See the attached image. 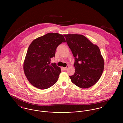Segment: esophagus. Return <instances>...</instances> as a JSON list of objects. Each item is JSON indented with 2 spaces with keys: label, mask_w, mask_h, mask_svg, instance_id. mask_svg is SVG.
Wrapping results in <instances>:
<instances>
[{
  "label": "esophagus",
  "mask_w": 123,
  "mask_h": 123,
  "mask_svg": "<svg viewBox=\"0 0 123 123\" xmlns=\"http://www.w3.org/2000/svg\"><path fill=\"white\" fill-rule=\"evenodd\" d=\"M69 66H67L66 67H65V68H63H63H62V69H63L64 70H66L67 69H68V68H69Z\"/></svg>",
  "instance_id": "obj_1"
}]
</instances>
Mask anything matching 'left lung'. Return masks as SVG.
Listing matches in <instances>:
<instances>
[{
    "instance_id": "8db88e82",
    "label": "left lung",
    "mask_w": 123,
    "mask_h": 123,
    "mask_svg": "<svg viewBox=\"0 0 123 123\" xmlns=\"http://www.w3.org/2000/svg\"><path fill=\"white\" fill-rule=\"evenodd\" d=\"M75 57V73L70 76L75 85L82 88H90L100 78L104 68V61L98 47L84 35H64Z\"/></svg>"
}]
</instances>
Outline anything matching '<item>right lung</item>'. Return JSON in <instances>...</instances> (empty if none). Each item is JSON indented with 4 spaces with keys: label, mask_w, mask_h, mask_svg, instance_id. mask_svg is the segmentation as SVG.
<instances>
[{
    "label": "right lung",
    "mask_w": 123,
    "mask_h": 123,
    "mask_svg": "<svg viewBox=\"0 0 123 123\" xmlns=\"http://www.w3.org/2000/svg\"><path fill=\"white\" fill-rule=\"evenodd\" d=\"M66 41L58 33H48L35 39L29 45L24 62L25 74L34 87L45 89L55 84L61 70L51 63L58 46Z\"/></svg>",
    "instance_id": "1"
}]
</instances>
